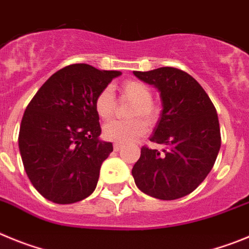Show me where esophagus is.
Instances as JSON below:
<instances>
[{
    "label": "esophagus",
    "instance_id": "obj_1",
    "mask_svg": "<svg viewBox=\"0 0 249 249\" xmlns=\"http://www.w3.org/2000/svg\"><path fill=\"white\" fill-rule=\"evenodd\" d=\"M114 150H115V151H119V150H122L123 149V145L122 144H114Z\"/></svg>",
    "mask_w": 249,
    "mask_h": 249
}]
</instances>
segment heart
Here are the masks:
<instances>
[{
  "instance_id": "1",
  "label": "heart",
  "mask_w": 249,
  "mask_h": 249,
  "mask_svg": "<svg viewBox=\"0 0 249 249\" xmlns=\"http://www.w3.org/2000/svg\"><path fill=\"white\" fill-rule=\"evenodd\" d=\"M123 97L131 100L134 105L129 111L130 120H111L103 126V135L107 140L114 142H130L144 136L147 131L146 122L154 123L158 116V110L152 104V93L149 87L139 80H129L122 87ZM95 111L103 120H108L115 110V98L110 87L103 89L94 102Z\"/></svg>"
}]
</instances>
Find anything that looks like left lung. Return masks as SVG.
<instances>
[{"mask_svg": "<svg viewBox=\"0 0 249 249\" xmlns=\"http://www.w3.org/2000/svg\"><path fill=\"white\" fill-rule=\"evenodd\" d=\"M160 93L161 110L150 141L131 174L139 190L159 200H176L197 189L212 170L221 147L217 111L202 87L186 71L162 67L134 71Z\"/></svg>", "mask_w": 249, "mask_h": 249, "instance_id": "left-lung-1", "label": "left lung"}]
</instances>
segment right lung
I'll return each instance as SVG.
<instances>
[{"mask_svg": "<svg viewBox=\"0 0 249 249\" xmlns=\"http://www.w3.org/2000/svg\"><path fill=\"white\" fill-rule=\"evenodd\" d=\"M119 71L89 64L64 67L49 78L26 108L18 146L35 189L54 203H74L97 187L113 144L99 139L94 102Z\"/></svg>", "mask_w": 249, "mask_h": 249, "instance_id": "obj_1", "label": "right lung"}]
</instances>
